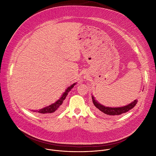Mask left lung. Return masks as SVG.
Masks as SVG:
<instances>
[{
	"label": "left lung",
	"instance_id": "1",
	"mask_svg": "<svg viewBox=\"0 0 156 156\" xmlns=\"http://www.w3.org/2000/svg\"><path fill=\"white\" fill-rule=\"evenodd\" d=\"M92 101L95 106V108L99 110V111L102 113L106 114V115H109V116H116V115H120L121 114L125 113L129 110L132 109L135 107V105L137 103V100H135L133 102H132L131 104L123 106V107H120V108H109V107H105V106L101 104L100 103L98 102L95 99L94 96H92Z\"/></svg>",
	"mask_w": 156,
	"mask_h": 156
}]
</instances>
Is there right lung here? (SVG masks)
<instances>
[{
    "mask_svg": "<svg viewBox=\"0 0 156 156\" xmlns=\"http://www.w3.org/2000/svg\"><path fill=\"white\" fill-rule=\"evenodd\" d=\"M76 84V83H75L73 85H71L70 87H68V88L66 90V91L62 95L60 99L59 100H57L55 103H54L50 105H48V106H47V107H45L42 109H40L39 111H34V112H37L40 114H45L53 113L55 111L59 110L60 109V108L61 107V105H62L64 100L66 99V96L68 95V94Z\"/></svg>",
    "mask_w": 156,
    "mask_h": 156,
    "instance_id": "right-lung-1",
    "label": "right lung"
}]
</instances>
